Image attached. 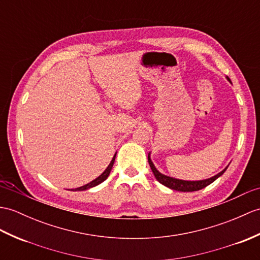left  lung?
I'll return each instance as SVG.
<instances>
[{"mask_svg":"<svg viewBox=\"0 0 260 260\" xmlns=\"http://www.w3.org/2000/svg\"><path fill=\"white\" fill-rule=\"evenodd\" d=\"M227 81L232 84L231 78L228 76H226ZM148 164L150 166V170H152L153 174L155 178L158 180L160 184H162L164 186L168 187V188H171L173 190H178V191H196L199 189H203L205 187L208 186L212 184L213 182L220 177L222 174H224L227 170V167H225L224 170L221 172H219L218 174H216L215 176L207 178V179H202V180H184V179H178V178H175V177H171V176H167V175L161 174L157 168L155 167L154 162L152 161V158H150V153H148Z\"/></svg>","mask_w":260,"mask_h":260,"instance_id":"obj_1","label":"left lung"}]
</instances>
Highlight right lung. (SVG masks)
Wrapping results in <instances>:
<instances>
[{"label": "right lung", "mask_w": 260, "mask_h": 260, "mask_svg": "<svg viewBox=\"0 0 260 260\" xmlns=\"http://www.w3.org/2000/svg\"><path fill=\"white\" fill-rule=\"evenodd\" d=\"M115 157H116V153H115V155H114V157L112 158V160H111V162H110V165H108V166L106 167V170H105L104 172H103L98 178H95L94 180H92V182L88 183V184H86V185L81 186V187H77V188H75L74 190H75V191H76V190H86V189L92 188V187L98 186V185H100L101 183L104 182V180H105L108 176H110V173H111L112 168H113L114 161H115Z\"/></svg>", "instance_id": "obj_1"}]
</instances>
